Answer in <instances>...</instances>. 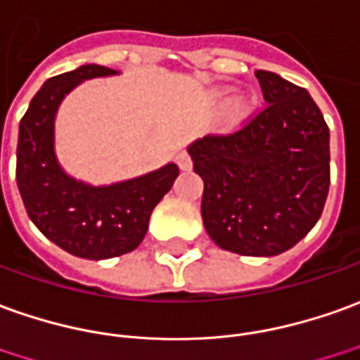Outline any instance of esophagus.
Instances as JSON below:
<instances>
[{
  "mask_svg": "<svg viewBox=\"0 0 360 360\" xmlns=\"http://www.w3.org/2000/svg\"><path fill=\"white\" fill-rule=\"evenodd\" d=\"M176 165L180 166V170H190L192 168V158H190V155L188 153H178L176 155Z\"/></svg>",
  "mask_w": 360,
  "mask_h": 360,
  "instance_id": "esophagus-1",
  "label": "esophagus"
}]
</instances>
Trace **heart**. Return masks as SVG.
<instances>
[{"instance_id": "obj_1", "label": "heart", "mask_w": 360, "mask_h": 360, "mask_svg": "<svg viewBox=\"0 0 360 360\" xmlns=\"http://www.w3.org/2000/svg\"><path fill=\"white\" fill-rule=\"evenodd\" d=\"M249 105H251V101H249V98H247L245 94H237V96H233L231 100H227L225 109H223L225 121H227V123H237L239 119H243L245 115H247Z\"/></svg>"}]
</instances>
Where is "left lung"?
<instances>
[{"mask_svg":"<svg viewBox=\"0 0 360 360\" xmlns=\"http://www.w3.org/2000/svg\"><path fill=\"white\" fill-rule=\"evenodd\" d=\"M269 103L231 135L188 147L204 180L202 219L212 241L245 257H274L302 241L329 192V127L308 90L257 70Z\"/></svg>","mask_w":360,"mask_h":360,"instance_id":"8db88e82","label":"left lung"}]
</instances>
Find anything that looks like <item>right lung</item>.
<instances>
[{
  "label": "right lung",
  "instance_id": "add662e5",
  "mask_svg": "<svg viewBox=\"0 0 360 360\" xmlns=\"http://www.w3.org/2000/svg\"><path fill=\"white\" fill-rule=\"evenodd\" d=\"M100 64H84L43 84L19 123L17 186L31 221L46 239L74 257L113 259L145 239L156 204L172 188L178 166L109 186H91L66 174L54 150V119L62 100L91 78L115 76Z\"/></svg>",
  "mask_w": 360,
  "mask_h": 360
}]
</instances>
